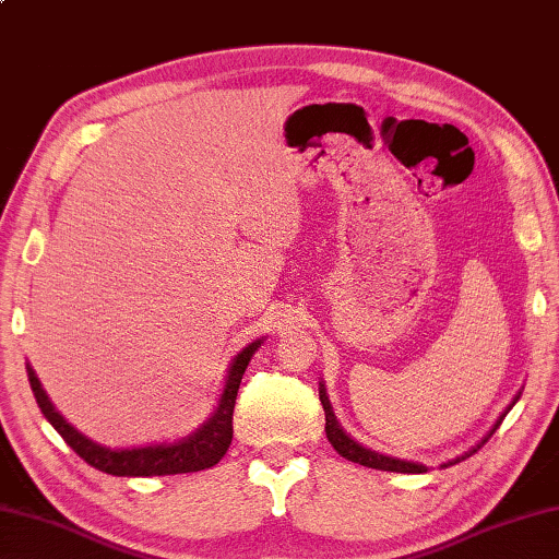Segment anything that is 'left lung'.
<instances>
[{
	"instance_id": "8db88e82",
	"label": "left lung",
	"mask_w": 559,
	"mask_h": 559,
	"mask_svg": "<svg viewBox=\"0 0 559 559\" xmlns=\"http://www.w3.org/2000/svg\"><path fill=\"white\" fill-rule=\"evenodd\" d=\"M320 401H322V407H324V431H326V439H330V443L334 445V451L342 455V457H346L350 462H358V465H362V467L384 469V472H403V474L427 472L425 465H415V462L386 457V455H379V453L370 451V448H362L360 443L353 441L348 433H344L342 427L336 425V417L332 413V405H330V401H326V396H324V386L320 389ZM498 425H500V421H498ZM488 437H491V433H488ZM465 457H469V453ZM455 462H460V460H455ZM455 462H451V465H455Z\"/></svg>"
}]
</instances>
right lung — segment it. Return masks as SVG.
Returning <instances> with one entry per match:
<instances>
[{
    "instance_id": "1",
    "label": "right lung",
    "mask_w": 559,
    "mask_h": 559,
    "mask_svg": "<svg viewBox=\"0 0 559 559\" xmlns=\"http://www.w3.org/2000/svg\"><path fill=\"white\" fill-rule=\"evenodd\" d=\"M258 346H261V342H253L235 358L233 367H229L221 403H217L215 413L206 425H203L199 431H194L189 439L177 441L173 445L108 451V448L85 439L83 433L75 431L57 411H53V405L49 403L47 393L43 384H39V379L35 377L31 365H28V379H31V389L35 393L39 411H43V415L51 421V427L61 433V439L71 445L73 451L87 462V465L116 476L185 474V472H199V469L213 467L227 453L229 443H233V413H235L237 391H239L243 372H247V365Z\"/></svg>"
}]
</instances>
